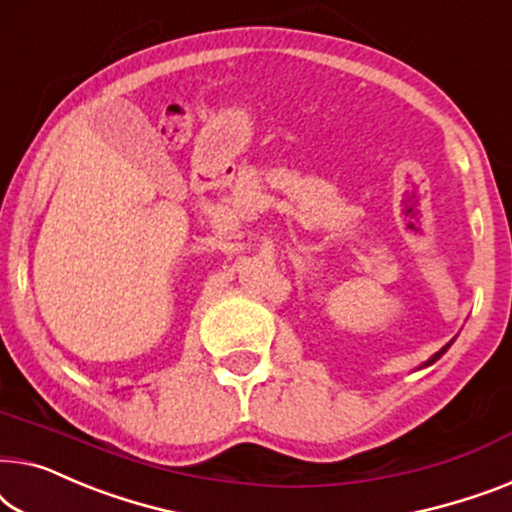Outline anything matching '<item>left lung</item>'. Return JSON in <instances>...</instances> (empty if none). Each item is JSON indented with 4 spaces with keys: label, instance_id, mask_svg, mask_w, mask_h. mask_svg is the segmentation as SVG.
Returning <instances> with one entry per match:
<instances>
[{
    "label": "left lung",
    "instance_id": "obj_1",
    "mask_svg": "<svg viewBox=\"0 0 512 512\" xmlns=\"http://www.w3.org/2000/svg\"><path fill=\"white\" fill-rule=\"evenodd\" d=\"M450 343H452V341H450ZM450 343H448V345H445V348H441V350H438V352H436V355H434V357H431V359H427V362H424V366H429V364H434V362H436V359H438V357H441V355H443V352H445V350H448V348H450Z\"/></svg>",
    "mask_w": 512,
    "mask_h": 512
}]
</instances>
